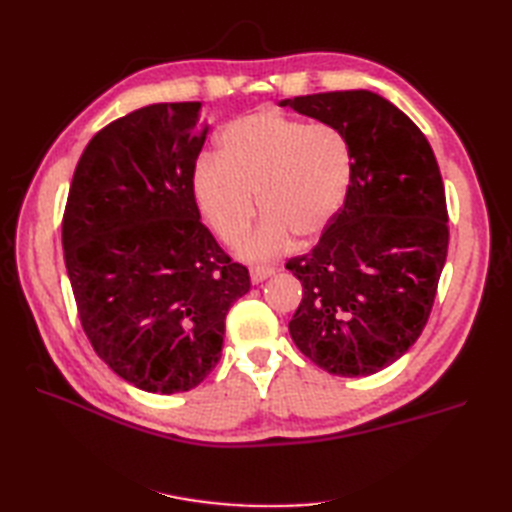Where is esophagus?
I'll list each match as a JSON object with an SVG mask.
<instances>
[{"label":"esophagus","instance_id":"esophagus-1","mask_svg":"<svg viewBox=\"0 0 512 512\" xmlns=\"http://www.w3.org/2000/svg\"><path fill=\"white\" fill-rule=\"evenodd\" d=\"M273 273H275V269H273V267H267V265H258V267H252V269H250V277H252L254 284L265 282L267 277H271Z\"/></svg>","mask_w":512,"mask_h":512}]
</instances>
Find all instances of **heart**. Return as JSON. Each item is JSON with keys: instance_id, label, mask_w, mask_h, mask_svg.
Listing matches in <instances>:
<instances>
[{"instance_id": "obj_1", "label": "heart", "mask_w": 512, "mask_h": 512, "mask_svg": "<svg viewBox=\"0 0 512 512\" xmlns=\"http://www.w3.org/2000/svg\"><path fill=\"white\" fill-rule=\"evenodd\" d=\"M354 175L348 136L331 123H307L275 111L232 119L220 156L205 153L192 170L200 213L224 243H237L258 213L269 218L245 237V258H271L297 235L314 241L342 211Z\"/></svg>"}]
</instances>
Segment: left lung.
<instances>
[{
	"instance_id": "left-lung-1",
	"label": "left lung",
	"mask_w": 512,
	"mask_h": 512,
	"mask_svg": "<svg viewBox=\"0 0 512 512\" xmlns=\"http://www.w3.org/2000/svg\"><path fill=\"white\" fill-rule=\"evenodd\" d=\"M282 106L339 128L354 153L342 211L312 250L286 262L303 286L290 337L333 376L376 374L423 333L438 292L448 211L436 156L416 123L374 91Z\"/></svg>"
}]
</instances>
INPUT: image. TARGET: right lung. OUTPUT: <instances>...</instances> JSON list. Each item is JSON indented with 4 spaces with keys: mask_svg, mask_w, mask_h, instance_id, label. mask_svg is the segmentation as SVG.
<instances>
[{
    "mask_svg": "<svg viewBox=\"0 0 512 512\" xmlns=\"http://www.w3.org/2000/svg\"><path fill=\"white\" fill-rule=\"evenodd\" d=\"M200 102L151 104L108 123L70 183L61 245L91 348L147 393H183L218 365L228 309L250 273L200 222L192 170Z\"/></svg>",
    "mask_w": 512,
    "mask_h": 512,
    "instance_id": "obj_1",
    "label": "right lung"
}]
</instances>
